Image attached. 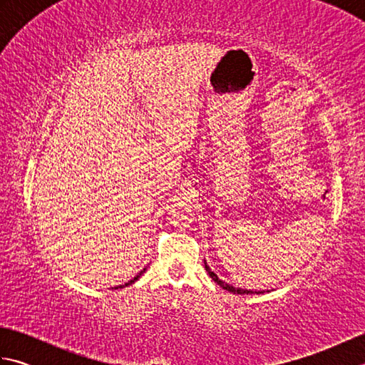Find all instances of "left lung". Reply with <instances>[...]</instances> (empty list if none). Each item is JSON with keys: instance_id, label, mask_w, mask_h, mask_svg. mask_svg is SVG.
Segmentation results:
<instances>
[{"instance_id": "1", "label": "left lung", "mask_w": 365, "mask_h": 365, "mask_svg": "<svg viewBox=\"0 0 365 365\" xmlns=\"http://www.w3.org/2000/svg\"><path fill=\"white\" fill-rule=\"evenodd\" d=\"M204 265H205V269H207V273H208V276H210L213 281L218 284L220 287H222L224 290H227V292H232V293H238V294H251V293H263V292H252V290H243V289H238V287H234V285H230V284H226L224 281H221V279L216 276L213 271L210 269V267L207 265V262L204 260Z\"/></svg>"}]
</instances>
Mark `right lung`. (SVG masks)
<instances>
[{"instance_id": "add662e5", "label": "right lung", "mask_w": 365, "mask_h": 365, "mask_svg": "<svg viewBox=\"0 0 365 365\" xmlns=\"http://www.w3.org/2000/svg\"><path fill=\"white\" fill-rule=\"evenodd\" d=\"M144 271H145V268L141 271V273H139V274H136V277H133V279H131V281H128V282H125V284H123V285H119V287H114V289H123V287H127V285H131V284H133L135 281H138V279H139V276H141L143 273H144Z\"/></svg>"}]
</instances>
